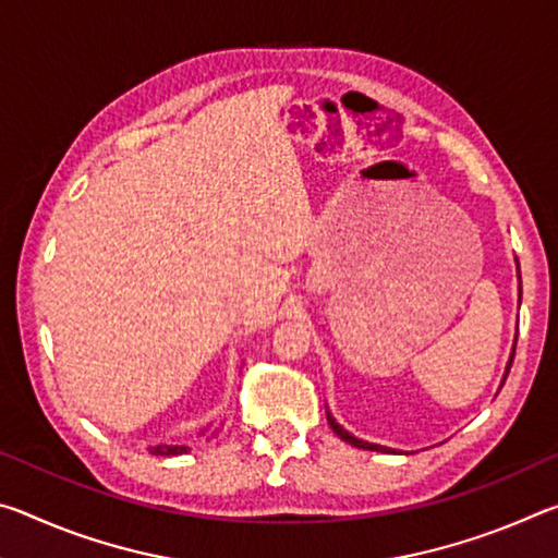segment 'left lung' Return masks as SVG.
<instances>
[{
    "label": "left lung",
    "mask_w": 558,
    "mask_h": 558,
    "mask_svg": "<svg viewBox=\"0 0 558 558\" xmlns=\"http://www.w3.org/2000/svg\"><path fill=\"white\" fill-rule=\"evenodd\" d=\"M519 295H522V288H519ZM517 344V342H514ZM512 359H514V352H512V356H509V362H507V372H505V379H507V374H509V366H512ZM327 421H329V426H332V430L337 433L339 438L342 440H347V442H352L354 448H364V450H389V448H384V446H376V442H366V440H359V438H354L352 433H347L342 426H339V423L335 421V415L327 411Z\"/></svg>",
    "instance_id": "1"
}]
</instances>
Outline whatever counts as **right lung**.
<instances>
[{
    "instance_id": "right-lung-1",
    "label": "right lung",
    "mask_w": 558,
    "mask_h": 558,
    "mask_svg": "<svg viewBox=\"0 0 558 558\" xmlns=\"http://www.w3.org/2000/svg\"><path fill=\"white\" fill-rule=\"evenodd\" d=\"M186 450H189L186 446H155V448H149L153 456H182V452H186Z\"/></svg>"
}]
</instances>
